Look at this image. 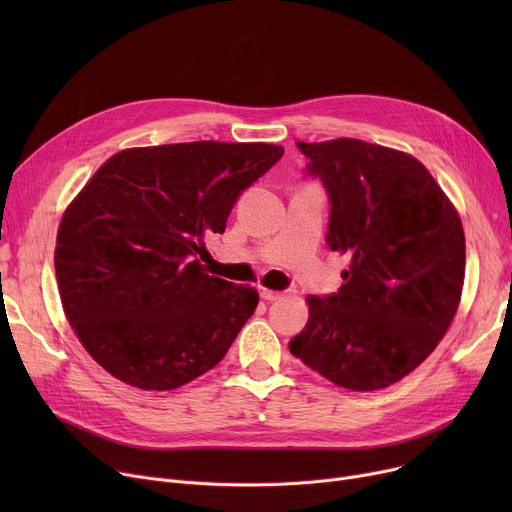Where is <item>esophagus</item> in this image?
Segmentation results:
<instances>
[{
  "mask_svg": "<svg viewBox=\"0 0 512 512\" xmlns=\"http://www.w3.org/2000/svg\"><path fill=\"white\" fill-rule=\"evenodd\" d=\"M259 297H261L263 301H267V303H272V301H278V299H282V292L261 288V290H259Z\"/></svg>",
  "mask_w": 512,
  "mask_h": 512,
  "instance_id": "obj_1",
  "label": "esophagus"
}]
</instances>
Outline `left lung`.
<instances>
[{
	"label": "left lung",
	"instance_id": "1",
	"mask_svg": "<svg viewBox=\"0 0 512 512\" xmlns=\"http://www.w3.org/2000/svg\"><path fill=\"white\" fill-rule=\"evenodd\" d=\"M297 147L330 199L328 247L351 265L338 292L309 299L288 348L342 388H386L432 355L459 307L461 218L407 153L359 139Z\"/></svg>",
	"mask_w": 512,
	"mask_h": 512
}]
</instances>
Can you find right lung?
<instances>
[{"instance_id":"right-lung-1","label":"right lung","mask_w":512,"mask_h":512,"mask_svg":"<svg viewBox=\"0 0 512 512\" xmlns=\"http://www.w3.org/2000/svg\"><path fill=\"white\" fill-rule=\"evenodd\" d=\"M284 149L267 143H178L110 157L66 209L56 278L70 326L114 378L172 390L228 353L259 294L209 276L205 236Z\"/></svg>"}]
</instances>
